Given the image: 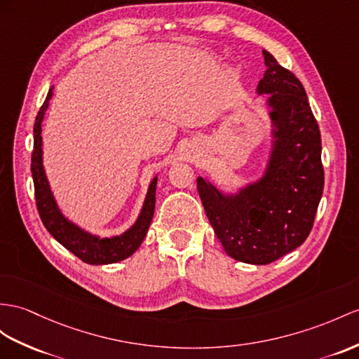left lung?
<instances>
[{
    "label": "left lung",
    "mask_w": 359,
    "mask_h": 359,
    "mask_svg": "<svg viewBox=\"0 0 359 359\" xmlns=\"http://www.w3.org/2000/svg\"><path fill=\"white\" fill-rule=\"evenodd\" d=\"M266 72L257 95H268L271 147L259 178L233 191L198 177L205 215L226 255L266 265L308 238L325 186L321 137L302 82L262 51Z\"/></svg>",
    "instance_id": "1"
}]
</instances>
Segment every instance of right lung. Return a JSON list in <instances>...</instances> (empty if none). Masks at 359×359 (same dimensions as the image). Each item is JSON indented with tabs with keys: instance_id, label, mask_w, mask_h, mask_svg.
<instances>
[{
	"instance_id": "obj_1",
	"label": "right lung",
	"mask_w": 359,
	"mask_h": 359,
	"mask_svg": "<svg viewBox=\"0 0 359 359\" xmlns=\"http://www.w3.org/2000/svg\"><path fill=\"white\" fill-rule=\"evenodd\" d=\"M53 88L51 86L46 102L41 107L33 128V154H32V177L34 184V198H36V207L42 224L46 225L48 233L64 245L68 251H72L85 264L90 265H109L116 262L125 260L142 245L149 230V225L155 210V190L158 175L152 178L149 189L144 198V203L134 225L118 236L111 238H100L97 234L83 230L73 221L60 212L56 203L53 191H51L48 178L43 169V149H42V120L46 117L50 99L53 97Z\"/></svg>"
}]
</instances>
